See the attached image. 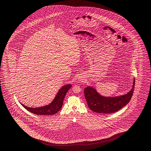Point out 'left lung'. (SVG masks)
Masks as SVG:
<instances>
[{"instance_id": "8db88e82", "label": "left lung", "mask_w": 151, "mask_h": 151, "mask_svg": "<svg viewBox=\"0 0 151 151\" xmlns=\"http://www.w3.org/2000/svg\"><path fill=\"white\" fill-rule=\"evenodd\" d=\"M135 81L132 88L127 94L119 97H105L100 96L94 88L88 86L84 89V96L88 105L92 111L108 114L116 112L127 105L134 93Z\"/></svg>"}]
</instances>
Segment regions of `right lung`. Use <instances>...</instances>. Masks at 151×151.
<instances>
[{"mask_svg":"<svg viewBox=\"0 0 151 151\" xmlns=\"http://www.w3.org/2000/svg\"><path fill=\"white\" fill-rule=\"evenodd\" d=\"M70 84L65 85L60 88V90L58 92L57 96L55 97L54 100L50 105L43 106L38 108H30L23 105L24 108H26L27 111L31 112L33 114L41 115H53L56 114L59 111L62 107L63 101L65 97V94L71 88Z\"/></svg>","mask_w":151,"mask_h":151,"instance_id":"1","label":"right lung"}]
</instances>
